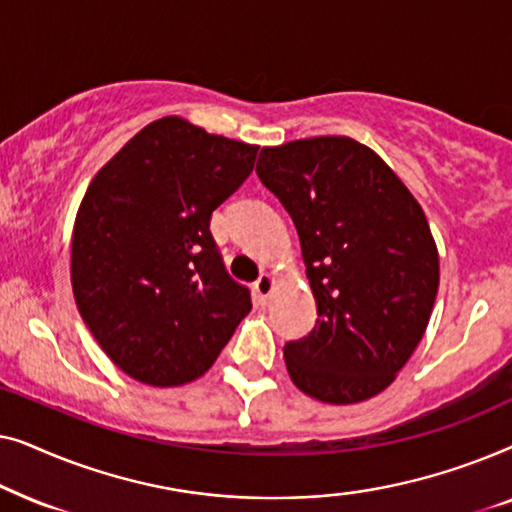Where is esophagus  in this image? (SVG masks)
Instances as JSON below:
<instances>
[{
    "label": "esophagus",
    "instance_id": "34e87169",
    "mask_svg": "<svg viewBox=\"0 0 512 512\" xmlns=\"http://www.w3.org/2000/svg\"><path fill=\"white\" fill-rule=\"evenodd\" d=\"M275 275H270V272H265V275L258 277V282L254 284V291H256V298L261 305H268L270 303V296L272 291H275Z\"/></svg>",
    "mask_w": 512,
    "mask_h": 512
}]
</instances>
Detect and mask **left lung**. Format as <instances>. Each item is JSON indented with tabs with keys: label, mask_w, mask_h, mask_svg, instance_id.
Masks as SVG:
<instances>
[{
	"label": "left lung",
	"mask_w": 512,
	"mask_h": 512,
	"mask_svg": "<svg viewBox=\"0 0 512 512\" xmlns=\"http://www.w3.org/2000/svg\"><path fill=\"white\" fill-rule=\"evenodd\" d=\"M258 177L296 223L317 326L284 361L321 403L368 401L424 338L440 263L424 209L396 172L352 137L265 146Z\"/></svg>",
	"instance_id": "left-lung-1"
}]
</instances>
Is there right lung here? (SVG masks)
I'll return each mask as SVG.
<instances>
[{
  "label": "right lung",
  "instance_id": "add662e5",
  "mask_svg": "<svg viewBox=\"0 0 512 512\" xmlns=\"http://www.w3.org/2000/svg\"><path fill=\"white\" fill-rule=\"evenodd\" d=\"M258 146L158 118L90 181L72 233V291L102 352L151 387L205 375L251 310L209 219Z\"/></svg>",
  "mask_w": 512,
  "mask_h": 512
}]
</instances>
